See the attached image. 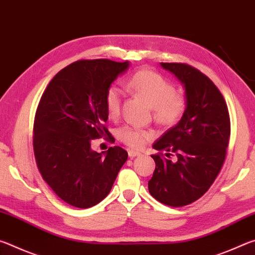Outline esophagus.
Listing matches in <instances>:
<instances>
[{
	"label": "esophagus",
	"instance_id": "esophagus-1",
	"mask_svg": "<svg viewBox=\"0 0 255 255\" xmlns=\"http://www.w3.org/2000/svg\"><path fill=\"white\" fill-rule=\"evenodd\" d=\"M128 155H129V157H135V156H139L140 153L136 152V150H133V149H129Z\"/></svg>",
	"mask_w": 255,
	"mask_h": 255
}]
</instances>
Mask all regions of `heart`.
Instances as JSON below:
<instances>
[{
    "label": "heart",
    "instance_id": "obj_1",
    "mask_svg": "<svg viewBox=\"0 0 255 255\" xmlns=\"http://www.w3.org/2000/svg\"><path fill=\"white\" fill-rule=\"evenodd\" d=\"M126 88L143 98L153 108V118L159 126L173 127L185 114L187 97L176 92L174 85L165 77L150 70H139L129 77ZM123 92L116 85L108 88L105 94V107L108 117L117 119L122 111ZM154 132L149 129L125 125L117 130L118 139L129 147L140 149L152 139Z\"/></svg>",
    "mask_w": 255,
    "mask_h": 255
}]
</instances>
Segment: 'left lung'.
Listing matches in <instances>:
<instances>
[{
    "label": "left lung",
    "instance_id": "left-lung-1",
    "mask_svg": "<svg viewBox=\"0 0 255 255\" xmlns=\"http://www.w3.org/2000/svg\"><path fill=\"white\" fill-rule=\"evenodd\" d=\"M183 84L188 108L176 126L153 145L155 171L148 181L152 197L164 205L182 207L208 191L225 162L231 120L225 99L208 76L184 63H161ZM166 150L164 155L161 152ZM173 152V163L165 156Z\"/></svg>",
    "mask_w": 255,
    "mask_h": 255
}]
</instances>
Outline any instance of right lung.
<instances>
[{"mask_svg":"<svg viewBox=\"0 0 255 255\" xmlns=\"http://www.w3.org/2000/svg\"><path fill=\"white\" fill-rule=\"evenodd\" d=\"M128 62L81 59L60 70L47 85L33 123V153L45 182L60 199L90 208L109 195L127 150L114 146L91 149V140L108 130L105 94L128 68Z\"/></svg>","mask_w":255,"mask_h":255,"instance_id":"add662e5","label":"right lung"}]
</instances>
